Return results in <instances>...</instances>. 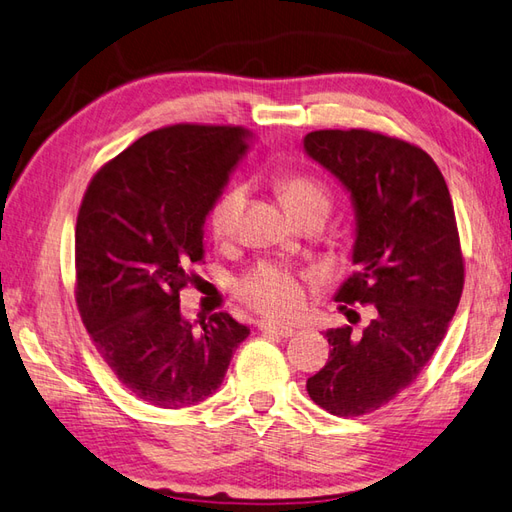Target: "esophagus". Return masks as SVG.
Listing matches in <instances>:
<instances>
[{
    "mask_svg": "<svg viewBox=\"0 0 512 512\" xmlns=\"http://www.w3.org/2000/svg\"><path fill=\"white\" fill-rule=\"evenodd\" d=\"M258 328L267 335H276V337H293L295 335V328L287 326V324H276V322H260Z\"/></svg>",
    "mask_w": 512,
    "mask_h": 512,
    "instance_id": "1",
    "label": "esophagus"
}]
</instances>
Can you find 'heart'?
<instances>
[{"label":"heart","mask_w":512,"mask_h":512,"mask_svg":"<svg viewBox=\"0 0 512 512\" xmlns=\"http://www.w3.org/2000/svg\"><path fill=\"white\" fill-rule=\"evenodd\" d=\"M276 186L280 199L285 201V206L295 217H300L302 212L311 208L328 210V203H331L328 188L313 175L285 173L278 177ZM245 199L247 188L243 184H234L223 190L219 199L212 203L208 227L214 241L225 243L236 236L245 210ZM304 280L306 278L291 267L278 263H258L236 280L234 291L254 311L271 317H285L302 306Z\"/></svg>","instance_id":"heart-1"}]
</instances>
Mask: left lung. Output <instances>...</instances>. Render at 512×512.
I'll return each instance as SVG.
<instances>
[{"mask_svg":"<svg viewBox=\"0 0 512 512\" xmlns=\"http://www.w3.org/2000/svg\"><path fill=\"white\" fill-rule=\"evenodd\" d=\"M304 149L350 190L357 210V271L335 300L342 311L374 309L359 335L352 326L326 331L333 350L306 392L322 410L355 418L412 385L447 335L464 287L456 212L440 168L412 142L324 129L306 135Z\"/></svg>","mask_w":512,"mask_h":512,"instance_id":"left-lung-1","label":"left lung"}]
</instances>
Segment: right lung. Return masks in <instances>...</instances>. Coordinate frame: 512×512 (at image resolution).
I'll use <instances>...</instances> for the list:
<instances>
[{
	"mask_svg": "<svg viewBox=\"0 0 512 512\" xmlns=\"http://www.w3.org/2000/svg\"><path fill=\"white\" fill-rule=\"evenodd\" d=\"M254 133L173 124L142 135L89 181L76 219V306L113 374L164 410L217 392L249 328L212 313L195 331L179 291L203 260V225Z\"/></svg>",
	"mask_w": 512,
	"mask_h": 512,
	"instance_id": "right-lung-1",
	"label": "right lung"
}]
</instances>
